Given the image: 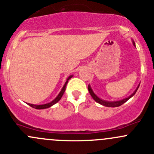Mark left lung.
I'll use <instances>...</instances> for the list:
<instances>
[{"label": "left lung", "mask_w": 154, "mask_h": 154, "mask_svg": "<svg viewBox=\"0 0 154 154\" xmlns=\"http://www.w3.org/2000/svg\"><path fill=\"white\" fill-rule=\"evenodd\" d=\"M133 45L136 46V45H135V42L133 41ZM139 85H140V84H139ZM139 85L138 86L137 88H136V89L135 90L134 92H133V94H131V95L129 96V97H127V98H125V99H123V100H118V101H106V100H102V99L99 98V97H97V96L95 94H94V91H92V89H91V86H90L89 85L88 86V91H89L90 94H91V96L92 97V98L94 99V100H95L97 103H100V104L103 105V106H107V107H117V106H121V105L124 104V103H125V102H127V100H129V99L131 98V97H133V96L135 94H136V91H137L138 88H139Z\"/></svg>", "instance_id": "1"}]
</instances>
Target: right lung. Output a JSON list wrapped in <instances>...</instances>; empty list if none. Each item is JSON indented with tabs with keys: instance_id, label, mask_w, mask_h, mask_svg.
I'll return each mask as SVG.
<instances>
[{
	"instance_id": "right-lung-1",
	"label": "right lung",
	"mask_w": 154,
	"mask_h": 154,
	"mask_svg": "<svg viewBox=\"0 0 154 154\" xmlns=\"http://www.w3.org/2000/svg\"><path fill=\"white\" fill-rule=\"evenodd\" d=\"M72 77H73V76L71 75V76H69V77H68L67 80H66V83H65V85H64V86H63V88H62V90H61V91H60V94H59L58 95H57V97H56V98L54 99V100H52V101L50 102V103H45V104H42V105L31 104V103H27L29 105V106H30L31 107H32V108L36 109H47V108H49V107H51V106H53V105H54V104H55V103H57V102H58L59 100H60V99H61V97H63V94H64L65 91H66V85H67L68 80H69L70 79H71Z\"/></svg>"
}]
</instances>
